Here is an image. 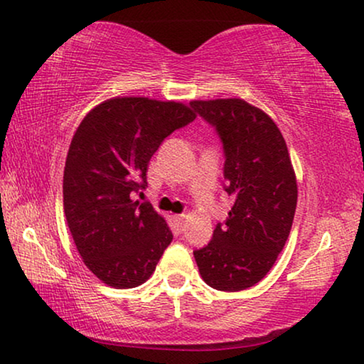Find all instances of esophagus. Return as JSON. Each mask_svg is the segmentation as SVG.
<instances>
[{
    "instance_id": "obj_1",
    "label": "esophagus",
    "mask_w": 364,
    "mask_h": 364,
    "mask_svg": "<svg viewBox=\"0 0 364 364\" xmlns=\"http://www.w3.org/2000/svg\"><path fill=\"white\" fill-rule=\"evenodd\" d=\"M173 218H176V222H177V225L178 227H183V225H186V218H187V215H186V213H181V215H173Z\"/></svg>"
}]
</instances>
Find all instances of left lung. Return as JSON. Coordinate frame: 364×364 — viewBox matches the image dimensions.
<instances>
[{"label":"left lung","mask_w":364,"mask_h":364,"mask_svg":"<svg viewBox=\"0 0 364 364\" xmlns=\"http://www.w3.org/2000/svg\"><path fill=\"white\" fill-rule=\"evenodd\" d=\"M222 142L223 191L233 207L212 240L193 250L208 287L247 290L270 272L280 255L296 208V178L277 124L242 99L192 101Z\"/></svg>","instance_id":"8db88e82"}]
</instances>
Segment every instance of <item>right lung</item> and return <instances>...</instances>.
<instances>
[{
  "label": "right lung",
  "mask_w": 364,
  "mask_h": 364,
  "mask_svg": "<svg viewBox=\"0 0 364 364\" xmlns=\"http://www.w3.org/2000/svg\"><path fill=\"white\" fill-rule=\"evenodd\" d=\"M193 119L178 102L114 97L79 124L64 167V213L79 255L106 285H141L171 245L166 220L132 193L147 187L149 161L164 139Z\"/></svg>",
  "instance_id": "right-lung-1"
}]
</instances>
